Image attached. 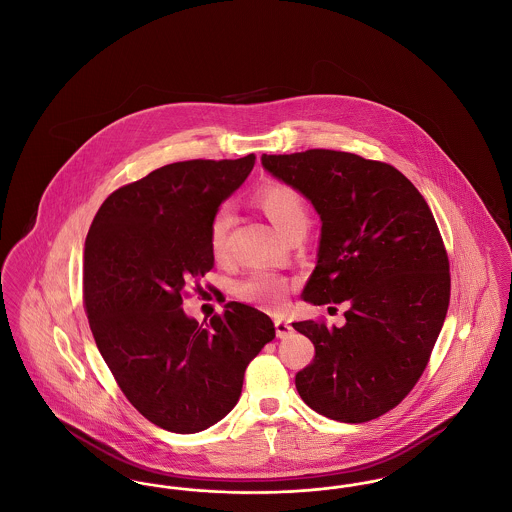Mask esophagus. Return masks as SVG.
<instances>
[{"instance_id": "esophagus-1", "label": "esophagus", "mask_w": 512, "mask_h": 512, "mask_svg": "<svg viewBox=\"0 0 512 512\" xmlns=\"http://www.w3.org/2000/svg\"><path fill=\"white\" fill-rule=\"evenodd\" d=\"M274 328H276V336H278V338H280V340H284V338H288V336H290V334H292V324H290V322H288V320H282V318H280V320H276V322H274Z\"/></svg>"}]
</instances>
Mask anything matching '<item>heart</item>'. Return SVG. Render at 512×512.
Wrapping results in <instances>:
<instances>
[{"mask_svg": "<svg viewBox=\"0 0 512 512\" xmlns=\"http://www.w3.org/2000/svg\"><path fill=\"white\" fill-rule=\"evenodd\" d=\"M255 203L286 238L292 236L293 232L307 230L309 226V213L303 195L284 182H268L261 186L255 194ZM230 224L232 217L226 209H219L209 222L207 242L215 259H222L226 255ZM290 292V278L272 270H255L236 284V295L245 303L261 309L284 307Z\"/></svg>", "mask_w": 512, "mask_h": 512, "instance_id": "b5f03b06", "label": "heart"}]
</instances>
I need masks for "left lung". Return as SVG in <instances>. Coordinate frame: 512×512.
I'll return each mask as SVG.
<instances>
[{
  "mask_svg": "<svg viewBox=\"0 0 512 512\" xmlns=\"http://www.w3.org/2000/svg\"><path fill=\"white\" fill-rule=\"evenodd\" d=\"M261 161L311 199L322 220L303 299L347 305L341 328L293 322L315 345L295 388L332 420H374L411 393L447 315L451 274L436 219L413 182L382 161L336 149Z\"/></svg>",
  "mask_w": 512,
  "mask_h": 512,
  "instance_id": "obj_1",
  "label": "left lung"
}]
</instances>
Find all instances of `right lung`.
I'll return each mask as SVG.
<instances>
[{"label": "right lung", "instance_id": "add662e5", "mask_svg": "<svg viewBox=\"0 0 512 512\" xmlns=\"http://www.w3.org/2000/svg\"><path fill=\"white\" fill-rule=\"evenodd\" d=\"M255 155L165 165L99 207L84 245V311L126 399L155 426L195 434L234 409L272 320L230 301L209 324L186 317L188 288L213 268L207 234Z\"/></svg>", "mask_w": 512, "mask_h": 512}]
</instances>
